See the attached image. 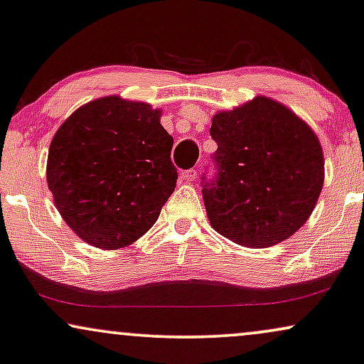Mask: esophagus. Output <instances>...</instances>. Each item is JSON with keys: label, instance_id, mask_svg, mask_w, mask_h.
Instances as JSON below:
<instances>
[{"label": "esophagus", "instance_id": "1", "mask_svg": "<svg viewBox=\"0 0 364 364\" xmlns=\"http://www.w3.org/2000/svg\"><path fill=\"white\" fill-rule=\"evenodd\" d=\"M181 179H183V181H186V183L195 181V179H196V171H195V169H186V171L181 173Z\"/></svg>", "mask_w": 364, "mask_h": 364}]
</instances>
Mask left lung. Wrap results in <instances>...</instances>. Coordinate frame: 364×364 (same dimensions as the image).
<instances>
[{
	"instance_id": "left-lung-1",
	"label": "left lung",
	"mask_w": 364,
	"mask_h": 364,
	"mask_svg": "<svg viewBox=\"0 0 364 364\" xmlns=\"http://www.w3.org/2000/svg\"><path fill=\"white\" fill-rule=\"evenodd\" d=\"M218 149L216 185L203 188L215 232L238 245L287 240L316 208L324 185L319 137L294 110L257 95L211 119Z\"/></svg>"
}]
</instances>
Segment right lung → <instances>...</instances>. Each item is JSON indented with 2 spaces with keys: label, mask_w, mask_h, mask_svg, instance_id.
Masks as SVG:
<instances>
[{
  "label": "right lung",
  "mask_w": 364,
  "mask_h": 364,
  "mask_svg": "<svg viewBox=\"0 0 364 364\" xmlns=\"http://www.w3.org/2000/svg\"><path fill=\"white\" fill-rule=\"evenodd\" d=\"M161 109L121 95L90 100L55 132L47 183L63 222L77 237L116 250L158 220L176 186L173 137Z\"/></svg>",
  "instance_id": "obj_1"
}]
</instances>
